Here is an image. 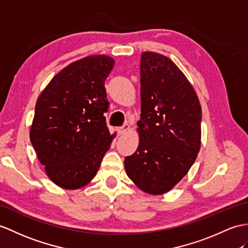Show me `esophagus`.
Instances as JSON below:
<instances>
[{"mask_svg":"<svg viewBox=\"0 0 248 248\" xmlns=\"http://www.w3.org/2000/svg\"><path fill=\"white\" fill-rule=\"evenodd\" d=\"M130 128V126L128 124H124L123 126H121L120 128H118V132L120 135H124L125 132H127Z\"/></svg>","mask_w":248,"mask_h":248,"instance_id":"obj_1","label":"esophagus"}]
</instances>
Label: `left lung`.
<instances>
[{"mask_svg":"<svg viewBox=\"0 0 248 248\" xmlns=\"http://www.w3.org/2000/svg\"><path fill=\"white\" fill-rule=\"evenodd\" d=\"M141 120L139 146L124 160L135 185L149 195L173 188L201 147L202 108L188 78L170 58L141 54Z\"/></svg>","mask_w":248,"mask_h":248,"instance_id":"8db88e82","label":"left lung"}]
</instances>
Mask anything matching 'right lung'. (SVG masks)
Wrapping results in <instances>:
<instances>
[{
    "label": "right lung",
    "instance_id": "1",
    "mask_svg": "<svg viewBox=\"0 0 248 248\" xmlns=\"http://www.w3.org/2000/svg\"><path fill=\"white\" fill-rule=\"evenodd\" d=\"M114 60L93 54L54 76L35 103L30 142L52 182L64 189L86 186L98 172L110 134L104 82Z\"/></svg>",
    "mask_w": 248,
    "mask_h": 248
}]
</instances>
